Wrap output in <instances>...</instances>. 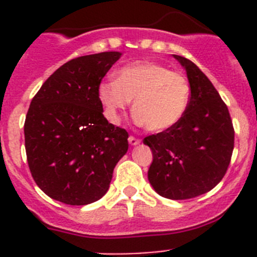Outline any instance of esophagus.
Masks as SVG:
<instances>
[{"label": "esophagus", "mask_w": 257, "mask_h": 257, "mask_svg": "<svg viewBox=\"0 0 257 257\" xmlns=\"http://www.w3.org/2000/svg\"><path fill=\"white\" fill-rule=\"evenodd\" d=\"M128 144L133 145V147H135V145L140 144V140L136 139L135 136H130V138H128Z\"/></svg>", "instance_id": "34e87169"}]
</instances>
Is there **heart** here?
Listing matches in <instances>:
<instances>
[{
	"label": "heart",
	"mask_w": 257,
	"mask_h": 257,
	"mask_svg": "<svg viewBox=\"0 0 257 257\" xmlns=\"http://www.w3.org/2000/svg\"><path fill=\"white\" fill-rule=\"evenodd\" d=\"M97 95L112 123L121 121V114L134 100L133 113L138 123L152 133H163L176 126L187 113L190 85L179 72L143 61L122 67L115 79L100 83Z\"/></svg>",
	"instance_id": "heart-1"
}]
</instances>
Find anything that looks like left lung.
<instances>
[{"label": "left lung", "instance_id": "1", "mask_svg": "<svg viewBox=\"0 0 257 257\" xmlns=\"http://www.w3.org/2000/svg\"><path fill=\"white\" fill-rule=\"evenodd\" d=\"M187 72L190 101L180 122L147 136L153 153L148 180L160 196L189 199L210 192L224 178L234 148L228 106L193 61L174 55Z\"/></svg>", "mask_w": 257, "mask_h": 257}]
</instances>
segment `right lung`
I'll use <instances>...</instances> for the list:
<instances>
[{"label": "right lung", "mask_w": 257, "mask_h": 257, "mask_svg": "<svg viewBox=\"0 0 257 257\" xmlns=\"http://www.w3.org/2000/svg\"><path fill=\"white\" fill-rule=\"evenodd\" d=\"M121 52L72 59L33 97L24 123L29 170L40 189L65 205L85 206L108 192L128 149V134L109 123L99 86Z\"/></svg>", "instance_id": "obj_1"}]
</instances>
